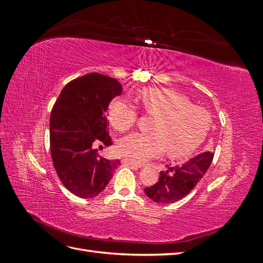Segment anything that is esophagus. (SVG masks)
Here are the masks:
<instances>
[{"mask_svg": "<svg viewBox=\"0 0 263 263\" xmlns=\"http://www.w3.org/2000/svg\"><path fill=\"white\" fill-rule=\"evenodd\" d=\"M123 163H124V164H126V165H129V166H132V168H134V169L141 168V165H140V164H138V163H135V162L129 161V160H123Z\"/></svg>", "mask_w": 263, "mask_h": 263, "instance_id": "esophagus-1", "label": "esophagus"}]
</instances>
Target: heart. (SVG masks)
<instances>
[{
  "instance_id": "b5f03b06",
  "label": "heart",
  "mask_w": 263,
  "mask_h": 263,
  "mask_svg": "<svg viewBox=\"0 0 263 263\" xmlns=\"http://www.w3.org/2000/svg\"><path fill=\"white\" fill-rule=\"evenodd\" d=\"M141 102L146 112L158 119L153 126L154 134H132L119 142V154L135 163L160 157L166 148L172 158L187 157L210 130L208 110L193 105L177 90L150 87L141 93ZM108 116L117 130L125 132L136 123L138 113L128 103L116 100L108 107Z\"/></svg>"
}]
</instances>
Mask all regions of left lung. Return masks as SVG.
I'll list each match as a JSON object with an SVG mask.
<instances>
[{
    "mask_svg": "<svg viewBox=\"0 0 263 263\" xmlns=\"http://www.w3.org/2000/svg\"><path fill=\"white\" fill-rule=\"evenodd\" d=\"M214 154L202 153L187 161L160 172L155 185L145 189L146 195L156 203L170 204L182 200L192 191L210 168Z\"/></svg>",
    "mask_w": 263,
    "mask_h": 263,
    "instance_id": "8db88e82",
    "label": "left lung"
}]
</instances>
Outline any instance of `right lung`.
Here are the masks:
<instances>
[{
    "label": "right lung",
    "mask_w": 263,
    "mask_h": 263,
    "mask_svg": "<svg viewBox=\"0 0 263 263\" xmlns=\"http://www.w3.org/2000/svg\"><path fill=\"white\" fill-rule=\"evenodd\" d=\"M122 91L116 79L93 72L69 82L54 103L49 123L52 163L62 184L79 197L98 196L121 164L101 157L98 147L113 144L106 110Z\"/></svg>",
    "instance_id": "obj_1"
}]
</instances>
